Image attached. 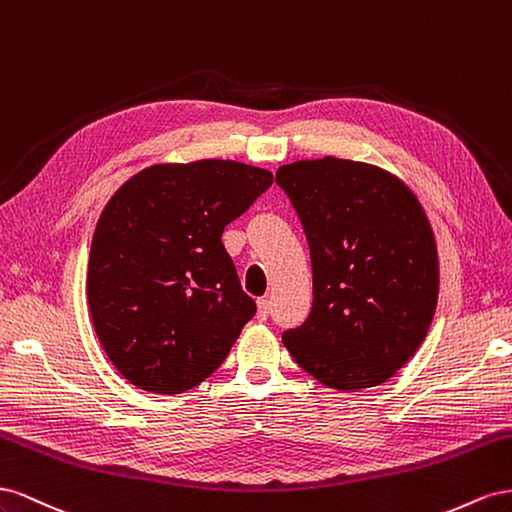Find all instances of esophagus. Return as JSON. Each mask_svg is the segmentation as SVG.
I'll list each match as a JSON object with an SVG mask.
<instances>
[{
  "mask_svg": "<svg viewBox=\"0 0 512 512\" xmlns=\"http://www.w3.org/2000/svg\"><path fill=\"white\" fill-rule=\"evenodd\" d=\"M270 309H272V304H270L268 298L257 300V319L259 321H266L268 315H270Z\"/></svg>",
  "mask_w": 512,
  "mask_h": 512,
  "instance_id": "34e87169",
  "label": "esophagus"
}]
</instances>
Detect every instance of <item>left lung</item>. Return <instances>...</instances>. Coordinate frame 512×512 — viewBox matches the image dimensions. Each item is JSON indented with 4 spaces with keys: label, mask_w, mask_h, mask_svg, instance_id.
<instances>
[{
    "label": "left lung",
    "mask_w": 512,
    "mask_h": 512,
    "mask_svg": "<svg viewBox=\"0 0 512 512\" xmlns=\"http://www.w3.org/2000/svg\"><path fill=\"white\" fill-rule=\"evenodd\" d=\"M313 266V306L283 332L291 358L334 390L388 382L410 360L437 304L440 268L427 214L388 171L343 158L276 171Z\"/></svg>",
    "instance_id": "1"
}]
</instances>
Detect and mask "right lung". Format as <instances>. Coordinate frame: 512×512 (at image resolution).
<instances>
[{
    "mask_svg": "<svg viewBox=\"0 0 512 512\" xmlns=\"http://www.w3.org/2000/svg\"><path fill=\"white\" fill-rule=\"evenodd\" d=\"M272 182L266 169L210 158L143 169L109 199L87 302L102 349L130 384L180 394L225 362L257 304L221 236Z\"/></svg>",
    "mask_w": 512,
    "mask_h": 512,
    "instance_id": "add662e5",
    "label": "right lung"
}]
</instances>
